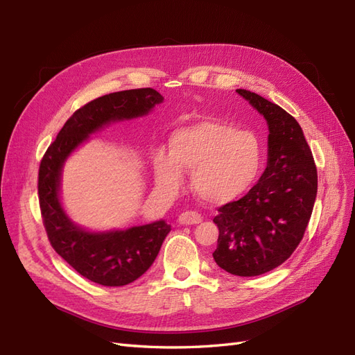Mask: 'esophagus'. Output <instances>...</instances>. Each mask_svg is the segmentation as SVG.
I'll return each mask as SVG.
<instances>
[{
	"label": "esophagus",
	"mask_w": 355,
	"mask_h": 355,
	"mask_svg": "<svg viewBox=\"0 0 355 355\" xmlns=\"http://www.w3.org/2000/svg\"><path fill=\"white\" fill-rule=\"evenodd\" d=\"M179 223L182 225H196V223H200L202 220L201 214H198L197 211H184L179 216Z\"/></svg>",
	"instance_id": "esophagus-1"
}]
</instances>
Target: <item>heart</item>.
Segmentation results:
<instances>
[{"mask_svg": "<svg viewBox=\"0 0 355 355\" xmlns=\"http://www.w3.org/2000/svg\"><path fill=\"white\" fill-rule=\"evenodd\" d=\"M153 166L161 191L175 194L184 185V171H192L196 196L219 206L240 198L256 184L262 148L252 132L204 120L176 128L168 139V153L157 151Z\"/></svg>", "mask_w": 355, "mask_h": 355, "instance_id": "obj_1", "label": "heart"}]
</instances>
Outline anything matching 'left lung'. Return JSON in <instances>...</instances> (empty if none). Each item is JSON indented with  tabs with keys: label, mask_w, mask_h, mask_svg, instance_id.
Listing matches in <instances>:
<instances>
[{
	"label": "left lung",
	"mask_w": 355,
	"mask_h": 355,
	"mask_svg": "<svg viewBox=\"0 0 355 355\" xmlns=\"http://www.w3.org/2000/svg\"><path fill=\"white\" fill-rule=\"evenodd\" d=\"M237 93L268 123V166L244 197L218 209L213 259L230 274L254 277L280 266L302 241L317 197V167L292 115L253 92Z\"/></svg>",
	"instance_id": "obj_1"
}]
</instances>
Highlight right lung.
<instances>
[{"instance_id": "obj_1", "label": "right lung", "mask_w": 355, "mask_h": 355, "mask_svg": "<svg viewBox=\"0 0 355 355\" xmlns=\"http://www.w3.org/2000/svg\"><path fill=\"white\" fill-rule=\"evenodd\" d=\"M161 102L163 96L148 87L110 93L85 103L68 118L40 163L38 200L49 241L75 271L93 283L118 287L137 280L155 261L170 225L158 220L99 234L78 228L59 201L62 166L93 132L112 121L142 116Z\"/></svg>"}]
</instances>
